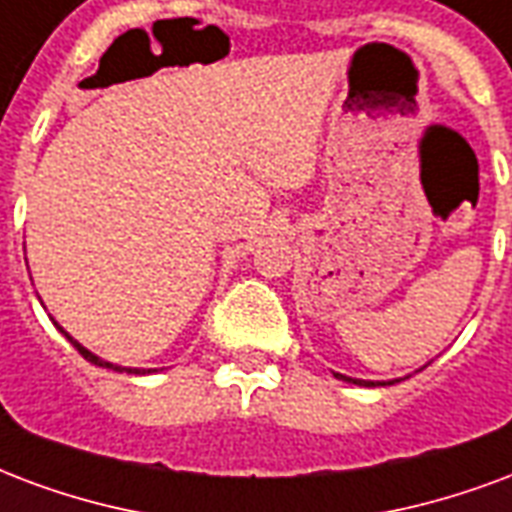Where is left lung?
Masks as SVG:
<instances>
[{
	"mask_svg": "<svg viewBox=\"0 0 512 512\" xmlns=\"http://www.w3.org/2000/svg\"><path fill=\"white\" fill-rule=\"evenodd\" d=\"M339 380H347V382H355V385H377V382H363V380H350V377H342V374H336ZM382 385H393V382H382Z\"/></svg>",
	"mask_w": 512,
	"mask_h": 512,
	"instance_id": "obj_1",
	"label": "left lung"
}]
</instances>
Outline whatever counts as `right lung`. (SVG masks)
Returning a JSON list of instances; mask_svg holds the SVG:
<instances>
[{"label":"right lung","mask_w":512,"mask_h":512,"mask_svg":"<svg viewBox=\"0 0 512 512\" xmlns=\"http://www.w3.org/2000/svg\"><path fill=\"white\" fill-rule=\"evenodd\" d=\"M59 331H62V328H59ZM62 333H64V331H62ZM64 336H67V333H64ZM67 339H70V344H73L75 350L81 352L83 358H86V361H89V363H94V366H105V369H113V372H127V374H146V372H140V369H121V366H113V363L102 361V358H97V355H94V352H89V350H86V347H81V344L75 342L73 336H67Z\"/></svg>","instance_id":"right-lung-1"}]
</instances>
